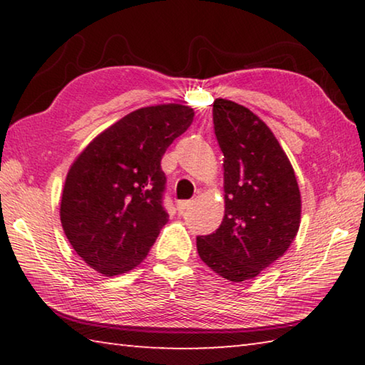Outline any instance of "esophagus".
<instances>
[{"label": "esophagus", "mask_w": 365, "mask_h": 365, "mask_svg": "<svg viewBox=\"0 0 365 365\" xmlns=\"http://www.w3.org/2000/svg\"><path fill=\"white\" fill-rule=\"evenodd\" d=\"M191 206V201H177V209L178 212H183L185 209H188Z\"/></svg>", "instance_id": "34e87169"}]
</instances>
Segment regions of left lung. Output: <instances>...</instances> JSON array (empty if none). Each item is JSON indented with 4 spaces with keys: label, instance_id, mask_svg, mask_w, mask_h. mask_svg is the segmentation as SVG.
<instances>
[{
    "label": "left lung",
    "instance_id": "8db88e82",
    "mask_svg": "<svg viewBox=\"0 0 365 365\" xmlns=\"http://www.w3.org/2000/svg\"><path fill=\"white\" fill-rule=\"evenodd\" d=\"M212 106L224 153L225 214L217 230L196 238V248L215 274L245 282L292 245L301 220L299 187L285 151L256 114L222 98Z\"/></svg>",
    "mask_w": 365,
    "mask_h": 365
}]
</instances>
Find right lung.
<instances>
[{
  "instance_id": "obj_1",
  "label": "right lung",
  "mask_w": 365,
  "mask_h": 365,
  "mask_svg": "<svg viewBox=\"0 0 365 365\" xmlns=\"http://www.w3.org/2000/svg\"><path fill=\"white\" fill-rule=\"evenodd\" d=\"M193 109L159 104L133 110L91 141L67 172L61 224L72 248L106 277L148 256L169 220L160 159L193 122Z\"/></svg>"
}]
</instances>
